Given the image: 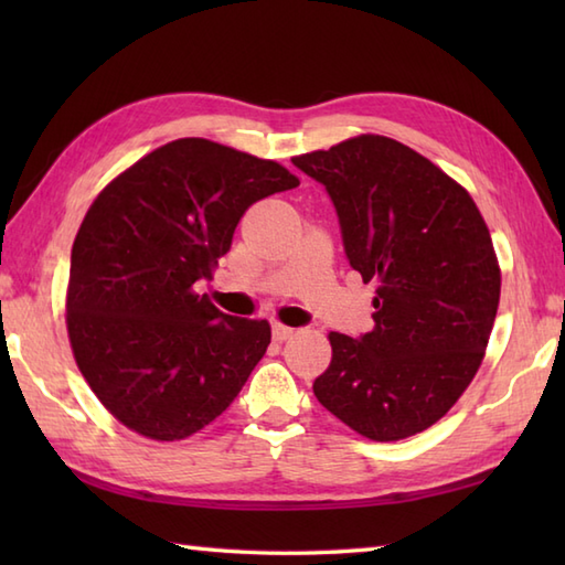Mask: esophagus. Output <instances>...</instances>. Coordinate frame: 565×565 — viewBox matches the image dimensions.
<instances>
[{
	"label": "esophagus",
	"mask_w": 565,
	"mask_h": 565,
	"mask_svg": "<svg viewBox=\"0 0 565 565\" xmlns=\"http://www.w3.org/2000/svg\"><path fill=\"white\" fill-rule=\"evenodd\" d=\"M271 334H274V340L286 342V340L294 338L296 330L289 328V326H281V322H274V326H271Z\"/></svg>",
	"instance_id": "1"
}]
</instances>
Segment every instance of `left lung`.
Wrapping results in <instances>:
<instances>
[{
    "label": "left lung",
    "mask_w": 565,
    "mask_h": 565,
    "mask_svg": "<svg viewBox=\"0 0 565 565\" xmlns=\"http://www.w3.org/2000/svg\"><path fill=\"white\" fill-rule=\"evenodd\" d=\"M291 162L328 189L347 259L376 284L374 330L328 334L316 398L366 439L413 437L451 411L486 356L500 303L488 225L459 182L386 136Z\"/></svg>",
    "instance_id": "left-lung-1"
}]
</instances>
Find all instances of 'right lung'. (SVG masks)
Instances as JSON below:
<instances>
[{"label":"right lung","instance_id":"add662e5","mask_svg":"<svg viewBox=\"0 0 565 565\" xmlns=\"http://www.w3.org/2000/svg\"><path fill=\"white\" fill-rule=\"evenodd\" d=\"M294 186L279 162L179 138L99 191L72 245L65 322L84 381L118 423L179 441L243 391L269 322L225 316L194 286L252 203Z\"/></svg>","mask_w":565,"mask_h":565}]
</instances>
